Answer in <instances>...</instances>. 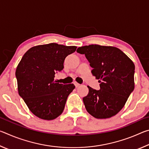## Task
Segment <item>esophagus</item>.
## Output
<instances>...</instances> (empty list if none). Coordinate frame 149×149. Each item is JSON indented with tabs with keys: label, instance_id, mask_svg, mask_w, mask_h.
Returning <instances> with one entry per match:
<instances>
[{
	"label": "esophagus",
	"instance_id": "1",
	"mask_svg": "<svg viewBox=\"0 0 149 149\" xmlns=\"http://www.w3.org/2000/svg\"><path fill=\"white\" fill-rule=\"evenodd\" d=\"M74 84H75V87H78L80 85V84H78V83H76V82L74 83Z\"/></svg>",
	"mask_w": 149,
	"mask_h": 149
}]
</instances>
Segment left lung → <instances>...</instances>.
<instances>
[{
	"instance_id": "8db88e82",
	"label": "left lung",
	"mask_w": 149,
	"mask_h": 149,
	"mask_svg": "<svg viewBox=\"0 0 149 149\" xmlns=\"http://www.w3.org/2000/svg\"><path fill=\"white\" fill-rule=\"evenodd\" d=\"M77 52L85 54L100 83L99 90L88 86L89 93L83 98L87 111L98 119L115 116L134 90V64L114 47L90 45L79 47Z\"/></svg>"
}]
</instances>
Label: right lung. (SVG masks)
<instances>
[{
    "mask_svg": "<svg viewBox=\"0 0 149 149\" xmlns=\"http://www.w3.org/2000/svg\"><path fill=\"white\" fill-rule=\"evenodd\" d=\"M75 46L56 43L38 45L24 54L16 71L17 89L29 109L42 120H51L62 114L73 84L54 80L64 68V60L76 50Z\"/></svg>",
    "mask_w": 149,
    "mask_h": 149,
    "instance_id": "add662e5",
    "label": "right lung"
}]
</instances>
